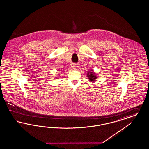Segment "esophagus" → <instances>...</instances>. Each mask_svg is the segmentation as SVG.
I'll use <instances>...</instances> for the list:
<instances>
[{
  "label": "esophagus",
  "instance_id": "1",
  "mask_svg": "<svg viewBox=\"0 0 149 149\" xmlns=\"http://www.w3.org/2000/svg\"><path fill=\"white\" fill-rule=\"evenodd\" d=\"M72 68L73 69L76 70V69H77V64H73L72 65Z\"/></svg>",
  "mask_w": 149,
  "mask_h": 149
}]
</instances>
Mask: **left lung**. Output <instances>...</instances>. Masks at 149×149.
Segmentation results:
<instances>
[{
  "label": "left lung",
  "mask_w": 149,
  "mask_h": 149,
  "mask_svg": "<svg viewBox=\"0 0 149 149\" xmlns=\"http://www.w3.org/2000/svg\"><path fill=\"white\" fill-rule=\"evenodd\" d=\"M87 77H88V80L91 82H93L96 81L97 79V76L96 74L93 72V70H89L87 72Z\"/></svg>",
  "instance_id": "1"
}]
</instances>
